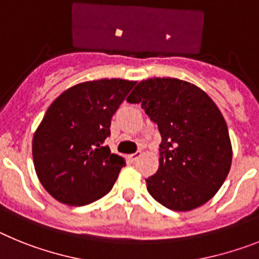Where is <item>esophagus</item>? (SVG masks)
I'll return each mask as SVG.
<instances>
[{"label":"esophagus","instance_id":"1","mask_svg":"<svg viewBox=\"0 0 259 259\" xmlns=\"http://www.w3.org/2000/svg\"><path fill=\"white\" fill-rule=\"evenodd\" d=\"M141 155H142V151H137V152H134V154L129 155V160H130V161H136V160H138L139 157H141Z\"/></svg>","mask_w":259,"mask_h":259}]
</instances>
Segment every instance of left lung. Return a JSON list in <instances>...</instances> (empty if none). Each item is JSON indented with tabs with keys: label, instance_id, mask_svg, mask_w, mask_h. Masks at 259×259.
Instances as JSON below:
<instances>
[{
	"label": "left lung",
	"instance_id": "obj_1",
	"mask_svg": "<svg viewBox=\"0 0 259 259\" xmlns=\"http://www.w3.org/2000/svg\"><path fill=\"white\" fill-rule=\"evenodd\" d=\"M126 100L142 105L160 132L159 169L146 179L152 198L175 211L210 201L232 164L228 127L212 99L185 80L151 78Z\"/></svg>",
	"mask_w": 259,
	"mask_h": 259
}]
</instances>
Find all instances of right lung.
Wrapping results in <instances>:
<instances>
[{"instance_id": "1", "label": "right lung", "mask_w": 259, "mask_h": 259, "mask_svg": "<svg viewBox=\"0 0 259 259\" xmlns=\"http://www.w3.org/2000/svg\"><path fill=\"white\" fill-rule=\"evenodd\" d=\"M134 80L99 79L67 89L49 105L32 139L36 175L58 202L84 206L111 192L123 157L104 141Z\"/></svg>"}]
</instances>
